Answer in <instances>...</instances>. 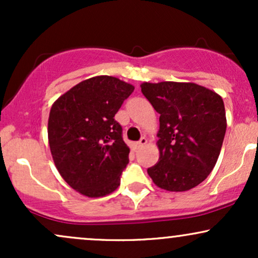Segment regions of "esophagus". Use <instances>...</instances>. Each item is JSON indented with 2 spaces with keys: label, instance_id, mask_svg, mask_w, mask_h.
<instances>
[{
  "label": "esophagus",
  "instance_id": "obj_1",
  "mask_svg": "<svg viewBox=\"0 0 258 258\" xmlns=\"http://www.w3.org/2000/svg\"><path fill=\"white\" fill-rule=\"evenodd\" d=\"M147 143H148V139H147L146 137H142V138H141V141H139V142H137V143H136V148H137V149H138V148H142V147L146 146Z\"/></svg>",
  "mask_w": 258,
  "mask_h": 258
}]
</instances>
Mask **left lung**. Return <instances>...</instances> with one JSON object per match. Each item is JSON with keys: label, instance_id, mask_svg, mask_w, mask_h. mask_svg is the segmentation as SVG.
Wrapping results in <instances>:
<instances>
[{"label": "left lung", "instance_id": "obj_1", "mask_svg": "<svg viewBox=\"0 0 258 258\" xmlns=\"http://www.w3.org/2000/svg\"><path fill=\"white\" fill-rule=\"evenodd\" d=\"M141 88L160 114L159 161L148 174L167 191L199 185L214 170L226 135L222 97L193 82H143Z\"/></svg>", "mask_w": 258, "mask_h": 258}]
</instances>
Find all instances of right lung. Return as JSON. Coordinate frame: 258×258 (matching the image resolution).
<instances>
[{"label": "right lung", "mask_w": 258, "mask_h": 258, "mask_svg": "<svg viewBox=\"0 0 258 258\" xmlns=\"http://www.w3.org/2000/svg\"><path fill=\"white\" fill-rule=\"evenodd\" d=\"M133 90L114 76H94L52 104L47 132L53 161L65 182L85 197H105L120 185L130 148L114 116Z\"/></svg>", "instance_id": "right-lung-1"}]
</instances>
